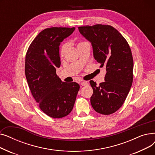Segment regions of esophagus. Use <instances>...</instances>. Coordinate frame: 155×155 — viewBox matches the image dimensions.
Returning a JSON list of instances; mask_svg holds the SVG:
<instances>
[{
  "label": "esophagus",
  "mask_w": 155,
  "mask_h": 155,
  "mask_svg": "<svg viewBox=\"0 0 155 155\" xmlns=\"http://www.w3.org/2000/svg\"><path fill=\"white\" fill-rule=\"evenodd\" d=\"M87 84H87V82H82L80 83V85H82V86H85V85H87Z\"/></svg>",
  "instance_id": "obj_1"
}]
</instances>
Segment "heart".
Listing matches in <instances>:
<instances>
[{
  "label": "heart",
  "mask_w": 155,
  "mask_h": 155,
  "mask_svg": "<svg viewBox=\"0 0 155 155\" xmlns=\"http://www.w3.org/2000/svg\"><path fill=\"white\" fill-rule=\"evenodd\" d=\"M86 43V42H80V43H79L78 44L77 46H78V45H81V44H83V43ZM67 49V45L66 44H64V45H63L62 46V47H61V50H60V56H61V57L63 56L64 54V53H66Z\"/></svg>",
  "instance_id": "heart-1"
}]
</instances>
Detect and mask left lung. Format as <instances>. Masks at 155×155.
I'll list each match as a JSON object with an SVG mask.
<instances>
[{
    "label": "left lung",
    "mask_w": 155,
    "mask_h": 155,
    "mask_svg": "<svg viewBox=\"0 0 155 155\" xmlns=\"http://www.w3.org/2000/svg\"><path fill=\"white\" fill-rule=\"evenodd\" d=\"M78 31L92 44L95 60L106 70L105 82L97 85L93 80L91 102L99 114L109 115L124 104L133 80V59L127 41L109 25L96 24L78 27Z\"/></svg>",
    "instance_id": "8db88e82"
}]
</instances>
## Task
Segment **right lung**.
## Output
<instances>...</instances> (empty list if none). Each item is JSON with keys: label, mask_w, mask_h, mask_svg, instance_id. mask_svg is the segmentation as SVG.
<instances>
[{"label": "right lung", "mask_w": 155, "mask_h": 155, "mask_svg": "<svg viewBox=\"0 0 155 155\" xmlns=\"http://www.w3.org/2000/svg\"><path fill=\"white\" fill-rule=\"evenodd\" d=\"M75 29L53 27L43 30L26 55L25 75L31 94L41 110L53 118L69 114L80 88L76 82H62L56 72L61 64L59 46Z\"/></svg>", "instance_id": "right-lung-1"}]
</instances>
